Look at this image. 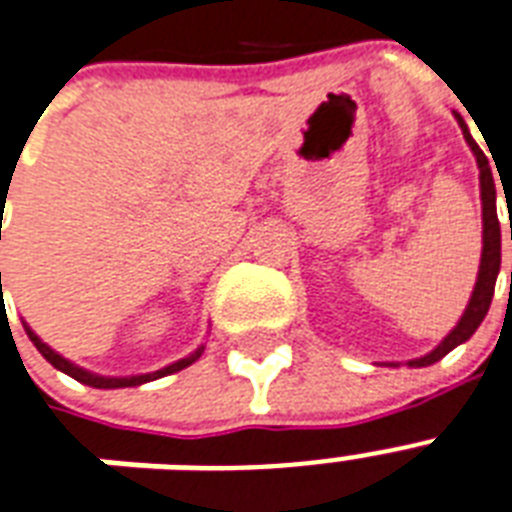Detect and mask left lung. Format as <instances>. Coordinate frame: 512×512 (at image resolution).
I'll use <instances>...</instances> for the list:
<instances>
[{"label":"left lung","instance_id":"obj_1","mask_svg":"<svg viewBox=\"0 0 512 512\" xmlns=\"http://www.w3.org/2000/svg\"><path fill=\"white\" fill-rule=\"evenodd\" d=\"M459 122V128H462V136H465L467 146L473 149L475 162H478V170H481V205H483V251H481V269H478V280H475L473 296L467 301V310L465 315L459 318V323L454 326L446 339H443L433 352H427L425 358L417 360H408V366L411 368H422V366H433L441 358H446L454 347H459L462 342H467L470 336L475 334V328L481 326L483 318H486V312L491 307V296H494V285H497V275H499V261H502V240H499V219H497V186H494V176H491L489 160H486V154L481 152V146L475 144L473 136H470V130H467L465 120L454 114ZM512 237V229H510Z\"/></svg>","mask_w":512,"mask_h":512}]
</instances>
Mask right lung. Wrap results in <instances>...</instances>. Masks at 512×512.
I'll list each match as a JSON object with an SVG mask.
<instances>
[{
    "label": "right lung",
    "instance_id": "1",
    "mask_svg": "<svg viewBox=\"0 0 512 512\" xmlns=\"http://www.w3.org/2000/svg\"><path fill=\"white\" fill-rule=\"evenodd\" d=\"M2 277V275H0ZM2 288V285H0ZM26 328V334H29V339L34 342V347H37L39 352H42V358L47 360V363H53L58 371H63V374H69L71 379H77V382L87 384V387H95V390H117V387H138V384H146V382H152V379H160V376H168V374H176V371H181V368L186 366H192L194 360L200 358L202 350L205 347H197V350L192 352V355H186V358L176 360V363H170V366L160 368V371H152V374H141V376H98L93 374V371H85V368H79L74 366L71 360H66L63 355H58L55 350H50L42 339H39L34 331H31L29 326H23Z\"/></svg>",
    "mask_w": 512,
    "mask_h": 512
}]
</instances>
